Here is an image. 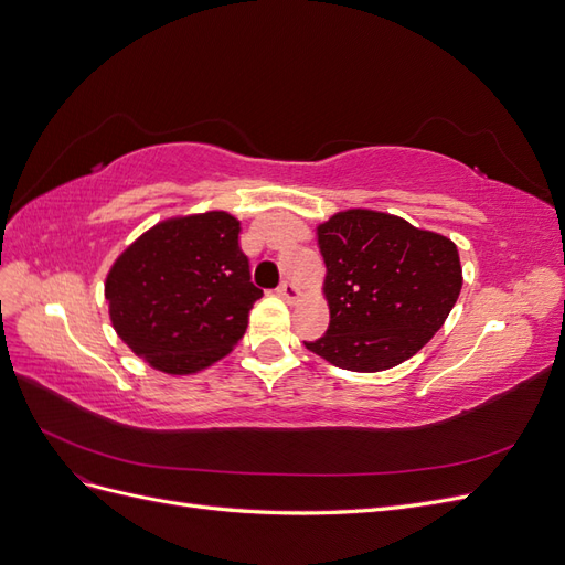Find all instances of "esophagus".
I'll use <instances>...</instances> for the list:
<instances>
[{
  "label": "esophagus",
  "mask_w": 565,
  "mask_h": 565,
  "mask_svg": "<svg viewBox=\"0 0 565 565\" xmlns=\"http://www.w3.org/2000/svg\"><path fill=\"white\" fill-rule=\"evenodd\" d=\"M278 295H280L282 299H287V301H297V299L301 297V289H299L295 282L285 280V282L278 287Z\"/></svg>",
  "instance_id": "1"
}]
</instances>
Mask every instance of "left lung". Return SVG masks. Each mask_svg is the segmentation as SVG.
I'll list each match as a JSON object with an SVG mask.
<instances>
[{
  "label": "left lung",
  "instance_id": "1",
  "mask_svg": "<svg viewBox=\"0 0 565 565\" xmlns=\"http://www.w3.org/2000/svg\"><path fill=\"white\" fill-rule=\"evenodd\" d=\"M330 328L303 347L351 372L413 358L446 322L461 289L452 241L405 218L349 210L318 226Z\"/></svg>",
  "mask_w": 565,
  "mask_h": 565
}]
</instances>
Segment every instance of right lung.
Instances as JSON below:
<instances>
[{
  "label": "right lung",
  "mask_w": 565,
  "mask_h": 565,
  "mask_svg": "<svg viewBox=\"0 0 565 565\" xmlns=\"http://www.w3.org/2000/svg\"><path fill=\"white\" fill-rule=\"evenodd\" d=\"M237 235L241 221L226 212L179 216L119 254L106 278L110 320L148 365L200 372L243 339L264 292L252 282Z\"/></svg>",
  "instance_id": "obj_1"
}]
</instances>
